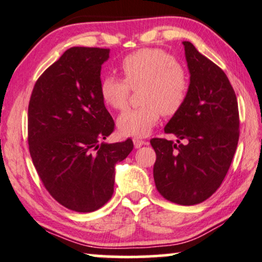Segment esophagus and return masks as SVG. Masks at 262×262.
I'll use <instances>...</instances> for the list:
<instances>
[{
	"mask_svg": "<svg viewBox=\"0 0 262 262\" xmlns=\"http://www.w3.org/2000/svg\"><path fill=\"white\" fill-rule=\"evenodd\" d=\"M134 144H135V148L138 149V148H141L142 145L148 144V142L142 141V139H138V138H134Z\"/></svg>",
	"mask_w": 262,
	"mask_h": 262,
	"instance_id": "34e87169",
	"label": "esophagus"
}]
</instances>
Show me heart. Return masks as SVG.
<instances>
[{
    "mask_svg": "<svg viewBox=\"0 0 262 262\" xmlns=\"http://www.w3.org/2000/svg\"><path fill=\"white\" fill-rule=\"evenodd\" d=\"M124 79L107 76L100 84L101 97L108 106L121 111L127 106L130 88L142 86L141 107L124 112L117 126L121 135L145 137L158 124L161 113L173 117L185 104L189 78L184 69L161 49H141L124 57L120 64Z\"/></svg>",
    "mask_w": 262,
    "mask_h": 262,
    "instance_id": "heart-1",
    "label": "heart"
}]
</instances>
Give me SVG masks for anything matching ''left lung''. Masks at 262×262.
Masks as SVG:
<instances>
[{
  "label": "left lung",
  "instance_id": "1",
  "mask_svg": "<svg viewBox=\"0 0 262 262\" xmlns=\"http://www.w3.org/2000/svg\"><path fill=\"white\" fill-rule=\"evenodd\" d=\"M190 73L185 104L165 126L177 143L152 138L158 191L182 206L201 203L222 185L239 138L238 103L224 71L183 42ZM183 139L185 144H181Z\"/></svg>",
  "mask_w": 262,
  "mask_h": 262
}]
</instances>
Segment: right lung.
I'll use <instances>...</instances> for the list:
<instances>
[{
  "label": "right lung",
  "instance_id": "obj_1",
  "mask_svg": "<svg viewBox=\"0 0 262 262\" xmlns=\"http://www.w3.org/2000/svg\"><path fill=\"white\" fill-rule=\"evenodd\" d=\"M110 49L73 47L44 71L29 103V149L43 185L60 205L94 212L112 198L115 165L130 138L104 143L114 120L101 97V66Z\"/></svg>",
  "mask_w": 262,
  "mask_h": 262
}]
</instances>
